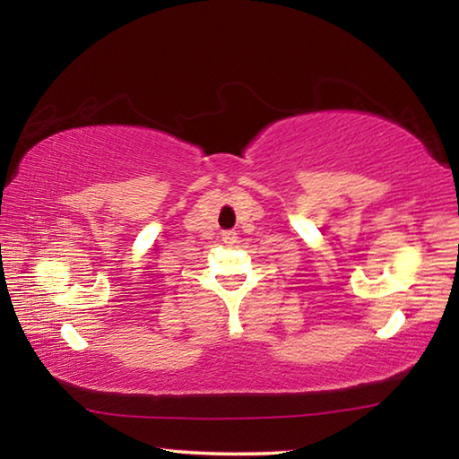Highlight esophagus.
Masks as SVG:
<instances>
[{"mask_svg":"<svg viewBox=\"0 0 459 459\" xmlns=\"http://www.w3.org/2000/svg\"><path fill=\"white\" fill-rule=\"evenodd\" d=\"M222 240H224V245H229V247H232L238 240V237H237V232L235 230H224L222 232Z\"/></svg>","mask_w":459,"mask_h":459,"instance_id":"obj_1","label":"esophagus"}]
</instances>
